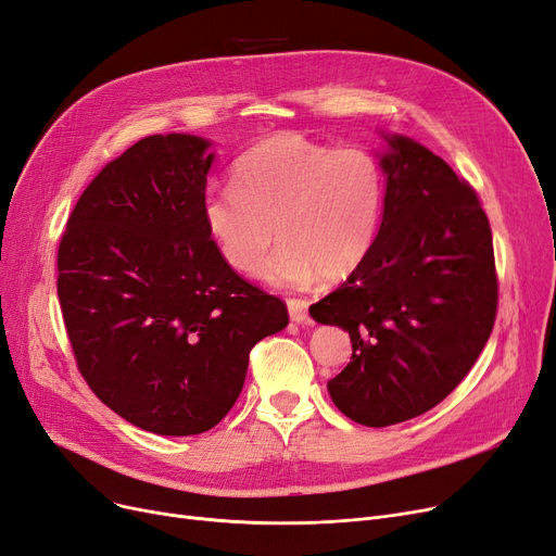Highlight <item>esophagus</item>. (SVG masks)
<instances>
[{
  "label": "esophagus",
  "mask_w": 556,
  "mask_h": 556,
  "mask_svg": "<svg viewBox=\"0 0 556 556\" xmlns=\"http://www.w3.org/2000/svg\"><path fill=\"white\" fill-rule=\"evenodd\" d=\"M288 313H291V320H293L295 325L313 327V320H311V316H308L306 302H302V300H291V302H288Z\"/></svg>",
  "instance_id": "34e87169"
}]
</instances>
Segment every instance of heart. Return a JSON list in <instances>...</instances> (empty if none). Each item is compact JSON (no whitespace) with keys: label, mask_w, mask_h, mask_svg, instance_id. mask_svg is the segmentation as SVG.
<instances>
[{"label":"heart","mask_w":556,"mask_h":556,"mask_svg":"<svg viewBox=\"0 0 556 556\" xmlns=\"http://www.w3.org/2000/svg\"><path fill=\"white\" fill-rule=\"evenodd\" d=\"M379 161L358 148L333 150L298 134L256 142L233 163V188L206 192L202 218L229 268H263L277 288H304L320 275L350 277L370 254L383 215Z\"/></svg>","instance_id":"b5f03b06"}]
</instances>
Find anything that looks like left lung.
<instances>
[{
  "label": "left lung",
  "mask_w": 556,
  "mask_h": 556,
  "mask_svg": "<svg viewBox=\"0 0 556 556\" xmlns=\"http://www.w3.org/2000/svg\"><path fill=\"white\" fill-rule=\"evenodd\" d=\"M381 227L366 261L311 316L343 327L352 358L327 381L366 427L443 402L484 350L497 308L493 236L475 190L418 140L386 134Z\"/></svg>",
  "instance_id": "8db88e82"
}]
</instances>
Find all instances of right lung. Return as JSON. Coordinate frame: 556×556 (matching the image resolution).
I'll use <instances>...</instances> for the list:
<instances>
[{
  "instance_id": "add662e5",
  "label": "right lung",
  "mask_w": 556,
  "mask_h": 556,
  "mask_svg": "<svg viewBox=\"0 0 556 556\" xmlns=\"http://www.w3.org/2000/svg\"><path fill=\"white\" fill-rule=\"evenodd\" d=\"M211 140L148 136L84 190L59 248V300L77 366L109 408L161 437L218 425L250 350L286 304L240 279L202 218Z\"/></svg>"
}]
</instances>
